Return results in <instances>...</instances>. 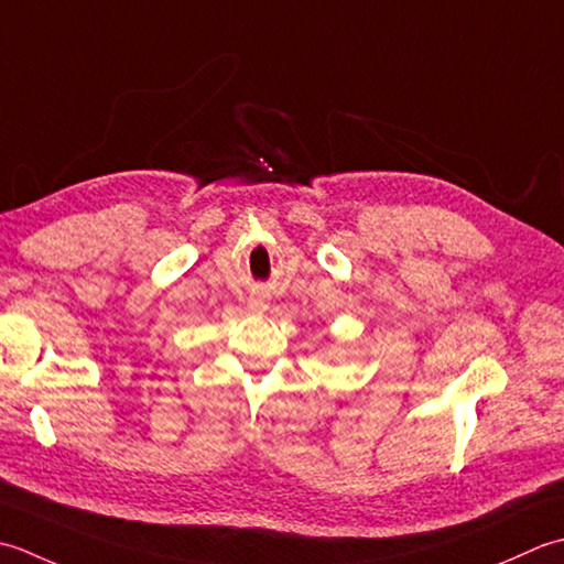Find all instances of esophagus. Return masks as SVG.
Listing matches in <instances>:
<instances>
[{
    "mask_svg": "<svg viewBox=\"0 0 564 564\" xmlns=\"http://www.w3.org/2000/svg\"><path fill=\"white\" fill-rule=\"evenodd\" d=\"M250 308H256V312H262V308H268V299L265 296H252L250 299Z\"/></svg>",
    "mask_w": 564,
    "mask_h": 564,
    "instance_id": "1",
    "label": "esophagus"
}]
</instances>
